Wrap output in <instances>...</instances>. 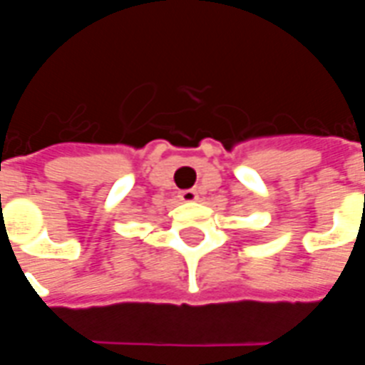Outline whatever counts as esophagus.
<instances>
[{
  "mask_svg": "<svg viewBox=\"0 0 365 365\" xmlns=\"http://www.w3.org/2000/svg\"><path fill=\"white\" fill-rule=\"evenodd\" d=\"M178 197L182 199V201H187V203H190V201H195V199H197V191H195V190H182V191H180V195H178Z\"/></svg>",
  "mask_w": 365,
  "mask_h": 365,
  "instance_id": "esophagus-1",
  "label": "esophagus"
}]
</instances>
